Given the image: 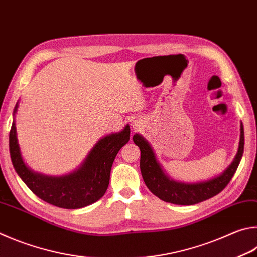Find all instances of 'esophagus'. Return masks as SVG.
Instances as JSON below:
<instances>
[{
  "mask_svg": "<svg viewBox=\"0 0 257 257\" xmlns=\"http://www.w3.org/2000/svg\"><path fill=\"white\" fill-rule=\"evenodd\" d=\"M133 127H134L135 129H138V128H139L138 122H136V121H133Z\"/></svg>",
  "mask_w": 257,
  "mask_h": 257,
  "instance_id": "1",
  "label": "esophagus"
}]
</instances>
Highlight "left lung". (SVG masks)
<instances>
[{
  "mask_svg": "<svg viewBox=\"0 0 257 257\" xmlns=\"http://www.w3.org/2000/svg\"><path fill=\"white\" fill-rule=\"evenodd\" d=\"M134 143L141 149V172L143 179L151 192L165 202L191 206L214 197L226 188L238 167L244 153V127L240 124L239 146L231 164L219 176L198 183H183L170 179L148 142L142 135H134Z\"/></svg>",
  "mask_w": 257,
  "mask_h": 257,
  "instance_id": "obj_1",
  "label": "left lung"
}]
</instances>
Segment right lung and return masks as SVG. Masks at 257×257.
Instances as JSON below:
<instances>
[{
    "mask_svg": "<svg viewBox=\"0 0 257 257\" xmlns=\"http://www.w3.org/2000/svg\"><path fill=\"white\" fill-rule=\"evenodd\" d=\"M17 110L18 103L13 115ZM129 138L128 124L121 132L101 138L77 170L62 176L36 173L25 164L18 144L15 120L9 136V146L13 167L37 197L56 207L78 209L94 203L103 197L109 186L114 158L120 148L129 142Z\"/></svg>",
    "mask_w": 257,
    "mask_h": 257,
    "instance_id": "1",
    "label": "right lung"
}]
</instances>
